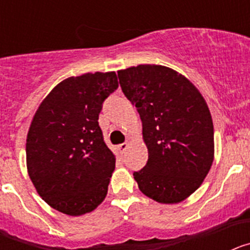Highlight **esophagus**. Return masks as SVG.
Here are the masks:
<instances>
[{
	"mask_svg": "<svg viewBox=\"0 0 250 250\" xmlns=\"http://www.w3.org/2000/svg\"><path fill=\"white\" fill-rule=\"evenodd\" d=\"M127 146H129V144H127V143H124V144H120V145H119V149H120V151L123 152V154H124V152L126 151Z\"/></svg>",
	"mask_w": 250,
	"mask_h": 250,
	"instance_id": "34e87169",
	"label": "esophagus"
}]
</instances>
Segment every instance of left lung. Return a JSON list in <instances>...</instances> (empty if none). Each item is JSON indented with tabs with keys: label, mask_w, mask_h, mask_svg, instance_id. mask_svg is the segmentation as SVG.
Instances as JSON below:
<instances>
[{
	"label": "left lung",
	"mask_w": 250,
	"mask_h": 250,
	"mask_svg": "<svg viewBox=\"0 0 250 250\" xmlns=\"http://www.w3.org/2000/svg\"><path fill=\"white\" fill-rule=\"evenodd\" d=\"M123 92L138 109L147 163L134 173L140 191L161 204H178L203 184L214 160L208 104L189 79L163 65L118 71Z\"/></svg>",
	"instance_id": "1"
}]
</instances>
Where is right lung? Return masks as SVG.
I'll use <instances>...</instances> for the list:
<instances>
[{
    "label": "right lung",
    "instance_id": "obj_1",
    "mask_svg": "<svg viewBox=\"0 0 250 250\" xmlns=\"http://www.w3.org/2000/svg\"><path fill=\"white\" fill-rule=\"evenodd\" d=\"M118 86L115 71L67 77L31 120L28 176L39 195L61 213L83 215L106 198L116 158L104 143L98 120L104 100Z\"/></svg>",
    "mask_w": 250,
    "mask_h": 250
}]
</instances>
